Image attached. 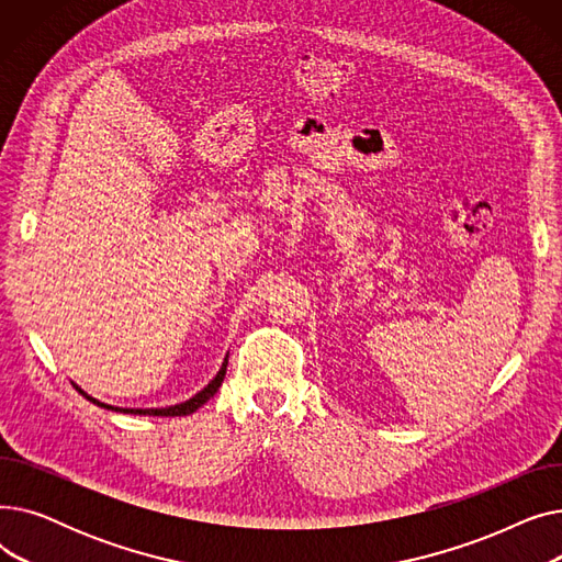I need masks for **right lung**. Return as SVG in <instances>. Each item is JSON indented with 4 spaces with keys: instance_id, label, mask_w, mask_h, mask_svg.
<instances>
[{
    "instance_id": "add662e5",
    "label": "right lung",
    "mask_w": 562,
    "mask_h": 562,
    "mask_svg": "<svg viewBox=\"0 0 562 562\" xmlns=\"http://www.w3.org/2000/svg\"><path fill=\"white\" fill-rule=\"evenodd\" d=\"M225 371H227V358H225V362L221 364V369H218V373L214 375V380L210 382V385H206L204 390H200L193 398H189V401H184V403H177V405H170V407H113V405H106V403H102V401H98V398H93V396H88L81 387H77L75 382V390L81 394V396H86L88 401L91 403H95V405H100V407H104V409H115V412H125V415H150V417H187V415H193V412L200 407V405H204L206 401H210L216 392H218V387L223 385V378H225Z\"/></svg>"
}]
</instances>
